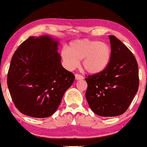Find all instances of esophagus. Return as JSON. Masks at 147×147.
<instances>
[{
    "label": "esophagus",
    "instance_id": "obj_1",
    "mask_svg": "<svg viewBox=\"0 0 147 147\" xmlns=\"http://www.w3.org/2000/svg\"><path fill=\"white\" fill-rule=\"evenodd\" d=\"M75 79L77 80H82L84 79V77L82 75H80V74H75Z\"/></svg>",
    "mask_w": 147,
    "mask_h": 147
}]
</instances>
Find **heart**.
I'll return each instance as SVG.
<instances>
[{
  "instance_id": "obj_1",
  "label": "heart",
  "mask_w": 147,
  "mask_h": 147,
  "mask_svg": "<svg viewBox=\"0 0 147 147\" xmlns=\"http://www.w3.org/2000/svg\"><path fill=\"white\" fill-rule=\"evenodd\" d=\"M61 57L67 69L76 68L82 60L83 67L88 73L97 75L109 66L111 49L104 41L83 38L69 43L67 49L62 50Z\"/></svg>"
}]
</instances>
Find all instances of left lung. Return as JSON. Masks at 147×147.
Segmentation results:
<instances>
[{
    "label": "left lung",
    "mask_w": 147,
    "mask_h": 147,
    "mask_svg": "<svg viewBox=\"0 0 147 147\" xmlns=\"http://www.w3.org/2000/svg\"><path fill=\"white\" fill-rule=\"evenodd\" d=\"M111 59L101 73L89 75L86 98L94 113L103 117L122 115L129 108L139 87L135 57L115 36H109Z\"/></svg>",
    "instance_id": "obj_1"
}]
</instances>
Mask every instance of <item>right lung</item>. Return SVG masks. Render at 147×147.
Masks as SVG:
<instances>
[{
	"label": "right lung",
	"mask_w": 147,
	"mask_h": 147,
	"mask_svg": "<svg viewBox=\"0 0 147 147\" xmlns=\"http://www.w3.org/2000/svg\"><path fill=\"white\" fill-rule=\"evenodd\" d=\"M58 46L49 35L30 36L12 55L7 86L15 107L24 115L38 118L53 115L75 80L62 66Z\"/></svg>",
	"instance_id": "add662e5"
}]
</instances>
